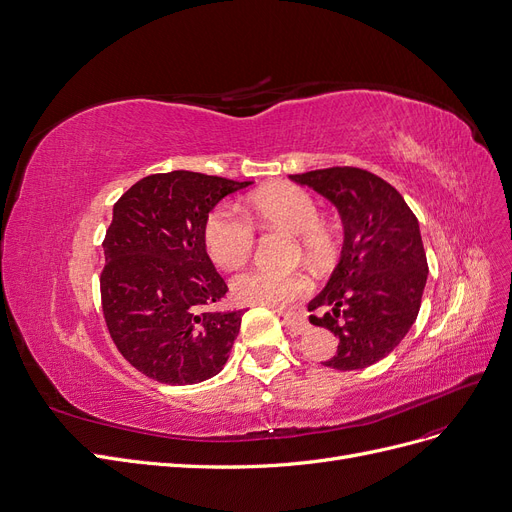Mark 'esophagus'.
I'll use <instances>...</instances> for the list:
<instances>
[{"label":"esophagus","instance_id":"obj_1","mask_svg":"<svg viewBox=\"0 0 512 512\" xmlns=\"http://www.w3.org/2000/svg\"><path fill=\"white\" fill-rule=\"evenodd\" d=\"M282 316H285V327H287L293 335H301V333H306V331L310 329V323H308V320H306L304 316H301V314L285 312Z\"/></svg>","mask_w":512,"mask_h":512}]
</instances>
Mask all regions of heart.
Returning <instances> with one entry per match:
<instances>
[{"label": "heart", "instance_id": "1", "mask_svg": "<svg viewBox=\"0 0 512 512\" xmlns=\"http://www.w3.org/2000/svg\"><path fill=\"white\" fill-rule=\"evenodd\" d=\"M246 213L263 225L299 236L301 249L314 261H323L333 251L335 238L329 225L320 221L316 200L297 185L278 183L261 189L246 204ZM204 242L217 266L236 268L249 259L255 230L238 208L223 204L208 215ZM230 291L240 304L285 308L310 291V280L299 274L282 276L266 270H246L230 280Z\"/></svg>", "mask_w": 512, "mask_h": 512}]
</instances>
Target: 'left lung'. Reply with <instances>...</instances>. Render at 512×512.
I'll return each instance as SVG.
<instances>
[{
    "label": "left lung",
    "instance_id": "left-lung-1",
    "mask_svg": "<svg viewBox=\"0 0 512 512\" xmlns=\"http://www.w3.org/2000/svg\"><path fill=\"white\" fill-rule=\"evenodd\" d=\"M325 196L344 223L337 266L310 304V323L337 337L325 367L375 365L418 318L428 276L420 223L396 189L369 170L333 166L291 175Z\"/></svg>",
    "mask_w": 512,
    "mask_h": 512
}]
</instances>
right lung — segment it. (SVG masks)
<instances>
[{
    "mask_svg": "<svg viewBox=\"0 0 512 512\" xmlns=\"http://www.w3.org/2000/svg\"><path fill=\"white\" fill-rule=\"evenodd\" d=\"M251 181L192 170L149 175L113 204L103 240V316L126 361L160 384L217 375L230 358L242 310L217 312L227 293L206 253L208 213Z\"/></svg>",
    "mask_w": 512,
    "mask_h": 512,
    "instance_id": "1",
    "label": "right lung"
}]
</instances>
